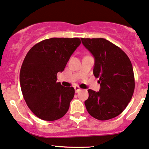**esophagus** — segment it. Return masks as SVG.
I'll use <instances>...</instances> for the list:
<instances>
[{
  "instance_id": "obj_1",
  "label": "esophagus",
  "mask_w": 149,
  "mask_h": 149,
  "mask_svg": "<svg viewBox=\"0 0 149 149\" xmlns=\"http://www.w3.org/2000/svg\"><path fill=\"white\" fill-rule=\"evenodd\" d=\"M74 88L75 90V93H78V92L81 90V88H79V86H74Z\"/></svg>"
}]
</instances>
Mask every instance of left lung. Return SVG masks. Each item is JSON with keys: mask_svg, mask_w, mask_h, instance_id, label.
Wrapping results in <instances>:
<instances>
[{"mask_svg": "<svg viewBox=\"0 0 149 149\" xmlns=\"http://www.w3.org/2000/svg\"><path fill=\"white\" fill-rule=\"evenodd\" d=\"M93 55V74L100 84V91L88 90L85 106L92 117L108 120L124 111L133 97L135 78L133 65L122 49L105 38H81Z\"/></svg>", "mask_w": 149, "mask_h": 149, "instance_id": "8db88e82", "label": "left lung"}]
</instances>
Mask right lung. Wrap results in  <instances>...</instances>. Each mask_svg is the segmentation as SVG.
<instances>
[{"label": "right lung", "instance_id": "right-lung-1", "mask_svg": "<svg viewBox=\"0 0 149 149\" xmlns=\"http://www.w3.org/2000/svg\"><path fill=\"white\" fill-rule=\"evenodd\" d=\"M81 43L79 38H48L34 45L25 56L20 71L21 91L38 118L54 121L68 111L74 89L56 82V75Z\"/></svg>", "mask_w": 149, "mask_h": 149}]
</instances>
